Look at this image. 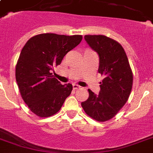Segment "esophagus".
Masks as SVG:
<instances>
[{
	"mask_svg": "<svg viewBox=\"0 0 153 153\" xmlns=\"http://www.w3.org/2000/svg\"><path fill=\"white\" fill-rule=\"evenodd\" d=\"M81 88V86H79V85H77V84H73V89L74 90H78V89Z\"/></svg>",
	"mask_w": 153,
	"mask_h": 153,
	"instance_id": "esophagus-1",
	"label": "esophagus"
}]
</instances>
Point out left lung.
Returning <instances> with one entry per match:
<instances>
[{
  "label": "left lung",
  "instance_id": "8db88e82",
  "mask_svg": "<svg viewBox=\"0 0 153 153\" xmlns=\"http://www.w3.org/2000/svg\"><path fill=\"white\" fill-rule=\"evenodd\" d=\"M84 38L98 53V72L104 79L98 94L89 89V98L82 102V107L96 121H109L128 101L133 86L132 70L126 51L116 40L102 35H87Z\"/></svg>",
  "mask_w": 153,
  "mask_h": 153
}]
</instances>
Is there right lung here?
Listing matches in <instances>:
<instances>
[{"label":"right lung","mask_w":153,"mask_h":153,"mask_svg":"<svg viewBox=\"0 0 153 153\" xmlns=\"http://www.w3.org/2000/svg\"><path fill=\"white\" fill-rule=\"evenodd\" d=\"M82 39L80 35L44 33L32 37L23 48L16 66V79L23 100L37 116L56 114L71 93V84L62 85L51 71Z\"/></svg>","instance_id":"obj_1"}]
</instances>
